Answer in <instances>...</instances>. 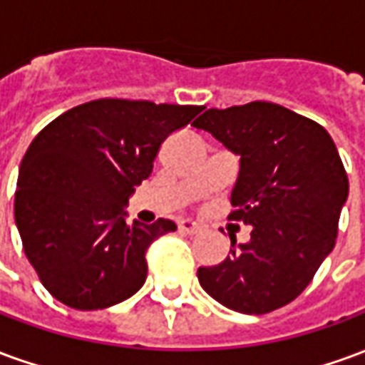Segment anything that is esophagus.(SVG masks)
I'll use <instances>...</instances> for the list:
<instances>
[{"instance_id":"obj_1","label":"esophagus","mask_w":365,"mask_h":365,"mask_svg":"<svg viewBox=\"0 0 365 365\" xmlns=\"http://www.w3.org/2000/svg\"><path fill=\"white\" fill-rule=\"evenodd\" d=\"M178 229L187 232V235H197L201 230V225L193 221V219H182V221H178Z\"/></svg>"}]
</instances>
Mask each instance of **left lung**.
Returning a JSON list of instances; mask_svg holds the SVG:
<instances>
[{
    "mask_svg": "<svg viewBox=\"0 0 365 365\" xmlns=\"http://www.w3.org/2000/svg\"><path fill=\"white\" fill-rule=\"evenodd\" d=\"M191 127L240 158L230 219L252 227L217 266L199 268L201 287L237 313L287 305L313 279L336 242L348 175L330 135L303 115L268 101L207 109Z\"/></svg>",
    "mask_w": 365,
    "mask_h": 365,
    "instance_id": "8db88e82",
    "label": "left lung"
}]
</instances>
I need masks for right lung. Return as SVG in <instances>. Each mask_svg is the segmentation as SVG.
<instances>
[{
    "instance_id": "right-lung-1",
    "label": "right lung",
    "mask_w": 365,
    "mask_h": 365,
    "mask_svg": "<svg viewBox=\"0 0 365 365\" xmlns=\"http://www.w3.org/2000/svg\"><path fill=\"white\" fill-rule=\"evenodd\" d=\"M201 111L199 105L96 99L35 136L19 168L15 225L52 297L96 311L143 287L148 246L175 225L127 222L125 207L152 174L160 144Z\"/></svg>"
}]
</instances>
